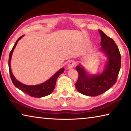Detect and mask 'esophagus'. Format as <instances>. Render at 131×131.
Returning <instances> with one entry per match:
<instances>
[{"label": "esophagus", "mask_w": 131, "mask_h": 131, "mask_svg": "<svg viewBox=\"0 0 131 131\" xmlns=\"http://www.w3.org/2000/svg\"><path fill=\"white\" fill-rule=\"evenodd\" d=\"M75 64H76V62H74V61H71V62L68 63L67 67H68V69L72 68L73 67L75 66Z\"/></svg>", "instance_id": "34e87169"}]
</instances>
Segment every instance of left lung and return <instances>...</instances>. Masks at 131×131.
Masks as SVG:
<instances>
[{
  "label": "left lung",
  "mask_w": 131,
  "mask_h": 131,
  "mask_svg": "<svg viewBox=\"0 0 131 131\" xmlns=\"http://www.w3.org/2000/svg\"><path fill=\"white\" fill-rule=\"evenodd\" d=\"M101 37L100 50L105 53L108 62L102 73L90 74L81 65L76 66L79 73L76 88L81 94L95 97L108 90L116 83L121 66V55L114 40L98 30Z\"/></svg>",
  "instance_id": "obj_1"
}]
</instances>
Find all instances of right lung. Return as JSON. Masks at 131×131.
<instances>
[{"mask_svg":"<svg viewBox=\"0 0 131 131\" xmlns=\"http://www.w3.org/2000/svg\"><path fill=\"white\" fill-rule=\"evenodd\" d=\"M23 36H21L20 38L17 40L15 44L14 45V46H13L12 50L10 51V52L8 60V66L10 79H11V80L15 86L18 89H20L21 91H23V92L26 93V94H28L29 95L31 96V97L36 98L45 97V96L51 94V93L52 92L53 90H54L56 85V82H57V79L61 73L64 72V68H61L54 74V76H52L49 80H48L47 81L39 85H26L21 83L20 82L17 80L15 76H13V74L12 72L10 63L13 50H14L16 46V45L17 44L18 41H19Z\"/></svg>","mask_w":131,"mask_h":131,"instance_id":"obj_1","label":"right lung"}]
</instances>
